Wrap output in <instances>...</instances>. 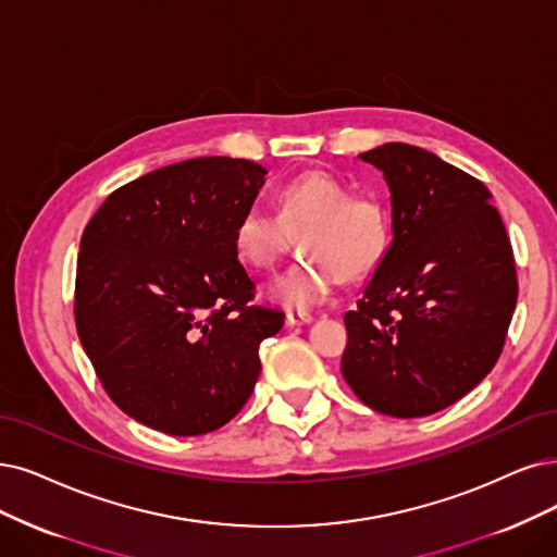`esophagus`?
<instances>
[{"instance_id": "esophagus-1", "label": "esophagus", "mask_w": 557, "mask_h": 557, "mask_svg": "<svg viewBox=\"0 0 557 557\" xmlns=\"http://www.w3.org/2000/svg\"><path fill=\"white\" fill-rule=\"evenodd\" d=\"M314 317L307 314V312H286V323L289 325H305V323H312Z\"/></svg>"}]
</instances>
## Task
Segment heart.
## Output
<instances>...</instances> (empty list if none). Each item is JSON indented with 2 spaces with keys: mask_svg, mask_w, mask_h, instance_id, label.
<instances>
[{
  "mask_svg": "<svg viewBox=\"0 0 557 557\" xmlns=\"http://www.w3.org/2000/svg\"><path fill=\"white\" fill-rule=\"evenodd\" d=\"M280 215L263 206L245 209L234 226V250L255 271L273 268L300 236L305 259L268 289L292 312H310L331 298L342 277L358 280L383 261L393 240L387 203L372 193L351 195L337 176L305 172L280 190Z\"/></svg>",
  "mask_w": 557,
  "mask_h": 557,
  "instance_id": "obj_1",
  "label": "heart"
}]
</instances>
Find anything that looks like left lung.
Listing matches in <instances>:
<instances>
[{
	"instance_id": "obj_1",
	"label": "left lung",
	"mask_w": 557,
	"mask_h": 557,
	"mask_svg": "<svg viewBox=\"0 0 557 557\" xmlns=\"http://www.w3.org/2000/svg\"><path fill=\"white\" fill-rule=\"evenodd\" d=\"M360 158L389 188L393 243L344 317L342 374L376 413L424 418L468 395L500 358L517 265L482 181L401 141Z\"/></svg>"
}]
</instances>
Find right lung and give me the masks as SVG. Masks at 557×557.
Listing matches in <instances>:
<instances>
[{
  "mask_svg": "<svg viewBox=\"0 0 557 557\" xmlns=\"http://www.w3.org/2000/svg\"><path fill=\"white\" fill-rule=\"evenodd\" d=\"M268 172L240 158H193L121 185L79 240L75 325L110 399L170 436L230 422L261 372L280 310L250 305L255 280L234 226Z\"/></svg>",
  "mask_w": 557,
  "mask_h": 557,
  "instance_id": "obj_1",
  "label": "right lung"
}]
</instances>
